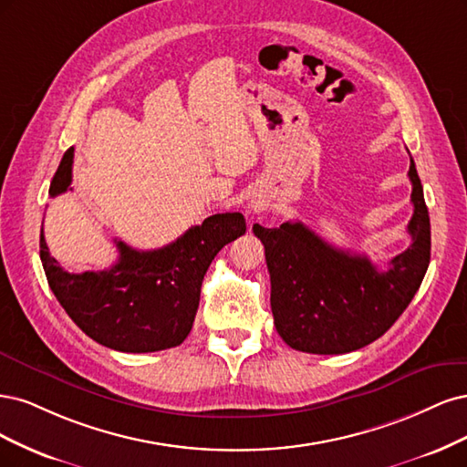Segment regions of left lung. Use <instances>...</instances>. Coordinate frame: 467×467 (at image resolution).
Here are the masks:
<instances>
[{
    "instance_id": "8db88e82",
    "label": "left lung",
    "mask_w": 467,
    "mask_h": 467,
    "mask_svg": "<svg viewBox=\"0 0 467 467\" xmlns=\"http://www.w3.org/2000/svg\"><path fill=\"white\" fill-rule=\"evenodd\" d=\"M408 174L411 244L388 269L367 255L334 248L298 221L277 229L254 224L272 279L274 322L289 348L314 355L349 353L384 336L408 308L431 262L429 209L413 159Z\"/></svg>"
}]
</instances>
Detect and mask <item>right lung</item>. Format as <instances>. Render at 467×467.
Wrapping results in <instances>:
<instances>
[{
    "label": "right lung",
    "mask_w": 467,
    "mask_h": 467,
    "mask_svg": "<svg viewBox=\"0 0 467 467\" xmlns=\"http://www.w3.org/2000/svg\"><path fill=\"white\" fill-rule=\"evenodd\" d=\"M71 164L73 147L52 178V198L67 192ZM244 233L243 213H217L157 250H135L116 240L119 258L110 269L67 274L40 231V260L57 303L88 337L114 351L153 353L188 337L209 264Z\"/></svg>",
    "instance_id": "add662e5"
}]
</instances>
